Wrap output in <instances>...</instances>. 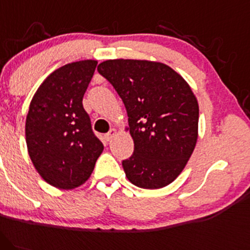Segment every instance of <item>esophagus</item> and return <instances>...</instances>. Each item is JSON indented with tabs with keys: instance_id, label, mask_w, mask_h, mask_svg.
<instances>
[{
	"instance_id": "esophagus-1",
	"label": "esophagus",
	"mask_w": 250,
	"mask_h": 250,
	"mask_svg": "<svg viewBox=\"0 0 250 250\" xmlns=\"http://www.w3.org/2000/svg\"><path fill=\"white\" fill-rule=\"evenodd\" d=\"M116 133H117V130H114V128H111V130L105 134V139L108 142V140H111L112 138H113L114 134H116Z\"/></svg>"
}]
</instances>
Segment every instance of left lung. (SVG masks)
Wrapping results in <instances>:
<instances>
[{"label": "left lung", "instance_id": "1", "mask_svg": "<svg viewBox=\"0 0 250 250\" xmlns=\"http://www.w3.org/2000/svg\"><path fill=\"white\" fill-rule=\"evenodd\" d=\"M98 72L124 103L134 143L122 162L134 186L159 189L175 181L189 161L198 128V104L187 81L161 62L104 61Z\"/></svg>", "mask_w": 250, "mask_h": 250}]
</instances>
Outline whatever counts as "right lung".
I'll use <instances>...</instances> for the list:
<instances>
[{"mask_svg": "<svg viewBox=\"0 0 250 250\" xmlns=\"http://www.w3.org/2000/svg\"><path fill=\"white\" fill-rule=\"evenodd\" d=\"M97 63L83 60L60 67L42 83L30 103L28 152L41 177L59 189L85 183L104 150L83 106Z\"/></svg>", "mask_w": 250, "mask_h": 250, "instance_id": "1", "label": "right lung"}]
</instances>
